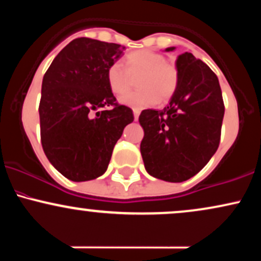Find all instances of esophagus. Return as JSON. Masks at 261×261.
Wrapping results in <instances>:
<instances>
[{"label": "esophagus", "mask_w": 261, "mask_h": 261, "mask_svg": "<svg viewBox=\"0 0 261 261\" xmlns=\"http://www.w3.org/2000/svg\"><path fill=\"white\" fill-rule=\"evenodd\" d=\"M133 112H134V119H135V120H139V115H140V110L139 109H134L133 110Z\"/></svg>", "instance_id": "esophagus-1"}]
</instances>
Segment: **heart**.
I'll return each mask as SVG.
<instances>
[{
	"instance_id": "obj_1",
	"label": "heart",
	"mask_w": 261,
	"mask_h": 261,
	"mask_svg": "<svg viewBox=\"0 0 261 261\" xmlns=\"http://www.w3.org/2000/svg\"><path fill=\"white\" fill-rule=\"evenodd\" d=\"M127 70L121 62H113L107 70V82L115 95L125 94L131 87V77L140 76L139 91L120 98L124 106L143 109L169 100L178 87L179 74L166 56L152 50H136L126 56Z\"/></svg>"
}]
</instances>
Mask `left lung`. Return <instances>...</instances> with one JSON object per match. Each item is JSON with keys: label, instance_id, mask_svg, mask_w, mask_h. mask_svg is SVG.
<instances>
[{"label": "left lung", "instance_id": "obj_1", "mask_svg": "<svg viewBox=\"0 0 261 261\" xmlns=\"http://www.w3.org/2000/svg\"><path fill=\"white\" fill-rule=\"evenodd\" d=\"M175 67L178 87L168 106L141 113L145 136L140 149L149 175L181 182L197 174L217 151L224 106L217 76L205 62L184 53Z\"/></svg>", "mask_w": 261, "mask_h": 261}]
</instances>
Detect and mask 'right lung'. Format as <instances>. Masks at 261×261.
Here are the masks:
<instances>
[{
  "mask_svg": "<svg viewBox=\"0 0 261 261\" xmlns=\"http://www.w3.org/2000/svg\"><path fill=\"white\" fill-rule=\"evenodd\" d=\"M124 49L95 39H74L44 74L39 106L41 145L50 163L72 181L103 175L114 146L134 121L133 110L116 103L107 82V70Z\"/></svg>",
  "mask_w": 261,
  "mask_h": 261,
  "instance_id": "1",
  "label": "right lung"
}]
</instances>
